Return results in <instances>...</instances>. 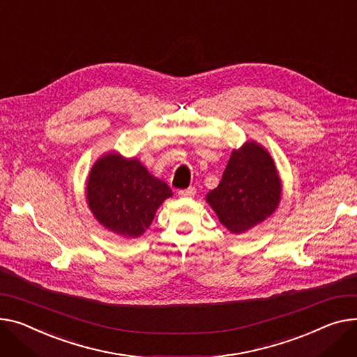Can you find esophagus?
Instances as JSON below:
<instances>
[{
    "label": "esophagus",
    "mask_w": 357,
    "mask_h": 357,
    "mask_svg": "<svg viewBox=\"0 0 357 357\" xmlns=\"http://www.w3.org/2000/svg\"><path fill=\"white\" fill-rule=\"evenodd\" d=\"M195 194H197L195 186H189L186 189H179V191H178V195L181 198H192Z\"/></svg>",
    "instance_id": "obj_1"
}]
</instances>
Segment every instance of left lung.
<instances>
[{"instance_id":"left-lung-1","label":"left lung","mask_w":357,"mask_h":357,"mask_svg":"<svg viewBox=\"0 0 357 357\" xmlns=\"http://www.w3.org/2000/svg\"><path fill=\"white\" fill-rule=\"evenodd\" d=\"M281 183L274 162L255 142L234 151L220 185L206 195L222 225L241 234L264 221L280 202Z\"/></svg>"}]
</instances>
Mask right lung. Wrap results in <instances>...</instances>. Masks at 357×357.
<instances>
[{
    "mask_svg": "<svg viewBox=\"0 0 357 357\" xmlns=\"http://www.w3.org/2000/svg\"><path fill=\"white\" fill-rule=\"evenodd\" d=\"M171 188L153 178L136 159L106 155L94 163L86 186L93 215L107 229L139 236L151 225Z\"/></svg>",
    "mask_w": 357,
    "mask_h": 357,
    "instance_id": "add662e5",
    "label": "right lung"
}]
</instances>
